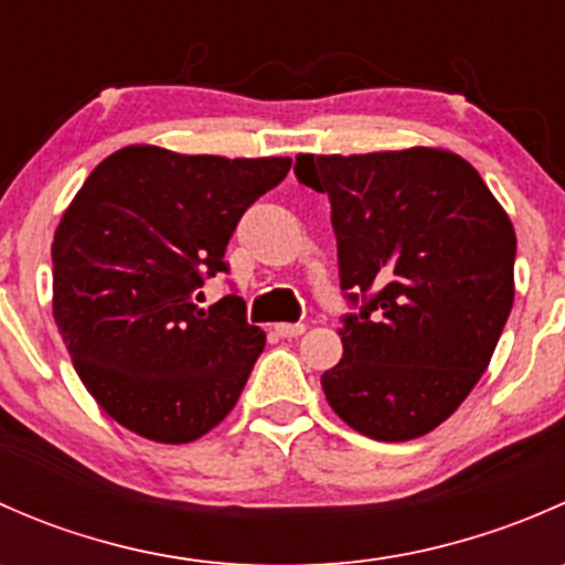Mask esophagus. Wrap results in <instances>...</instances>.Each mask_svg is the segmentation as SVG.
Wrapping results in <instances>:
<instances>
[{
  "instance_id": "34e87169",
  "label": "esophagus",
  "mask_w": 565,
  "mask_h": 565,
  "mask_svg": "<svg viewBox=\"0 0 565 565\" xmlns=\"http://www.w3.org/2000/svg\"><path fill=\"white\" fill-rule=\"evenodd\" d=\"M276 333L281 335V339H298L300 333H306V324H300V322H281V324H276Z\"/></svg>"
}]
</instances>
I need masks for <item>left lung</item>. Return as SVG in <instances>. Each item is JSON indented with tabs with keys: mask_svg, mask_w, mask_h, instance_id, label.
Returning a JSON list of instances; mask_svg holds the SVG:
<instances>
[{
	"mask_svg": "<svg viewBox=\"0 0 565 565\" xmlns=\"http://www.w3.org/2000/svg\"><path fill=\"white\" fill-rule=\"evenodd\" d=\"M328 193L344 358L322 374L344 424L380 443L440 426L476 388L514 306L516 235L481 174L446 150L298 156Z\"/></svg>",
	"mask_w": 565,
	"mask_h": 565,
	"instance_id": "8db88e82",
	"label": "left lung"
}]
</instances>
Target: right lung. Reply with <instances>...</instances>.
<instances>
[{"instance_id":"right-lung-1","label":"right lung","mask_w":565,"mask_h":565,"mask_svg":"<svg viewBox=\"0 0 565 565\" xmlns=\"http://www.w3.org/2000/svg\"><path fill=\"white\" fill-rule=\"evenodd\" d=\"M289 158L117 150L87 177L56 226L54 319L76 374L117 424L156 443L207 435L241 398L265 333L202 287L243 213Z\"/></svg>"}]
</instances>
